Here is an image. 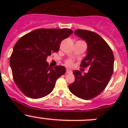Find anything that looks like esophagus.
Here are the masks:
<instances>
[{"mask_svg":"<svg viewBox=\"0 0 128 128\" xmlns=\"http://www.w3.org/2000/svg\"><path fill=\"white\" fill-rule=\"evenodd\" d=\"M72 71L70 70H69V69H67L66 70V74H70L71 73Z\"/></svg>","mask_w":128,"mask_h":128,"instance_id":"1","label":"esophagus"}]
</instances>
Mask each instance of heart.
I'll use <instances>...</instances> for the list:
<instances>
[{
  "label": "heart",
  "mask_w": 128,
  "mask_h": 128,
  "mask_svg": "<svg viewBox=\"0 0 128 128\" xmlns=\"http://www.w3.org/2000/svg\"><path fill=\"white\" fill-rule=\"evenodd\" d=\"M66 64L67 66H71L72 65V60L71 59H68L66 61Z\"/></svg>",
  "instance_id": "b5f03b06"
}]
</instances>
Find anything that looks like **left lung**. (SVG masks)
Listing matches in <instances>:
<instances>
[{"label": "left lung", "instance_id": "obj_1", "mask_svg": "<svg viewBox=\"0 0 128 128\" xmlns=\"http://www.w3.org/2000/svg\"><path fill=\"white\" fill-rule=\"evenodd\" d=\"M74 34L87 43V56L80 66L89 67V70L84 75L80 70H74L75 81L69 85V89L77 97L90 100L101 94L109 83L114 69V55L109 45L97 33L78 29Z\"/></svg>", "mask_w": 128, "mask_h": 128}]
</instances>
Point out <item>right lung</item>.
Instances as JSON below:
<instances>
[{"mask_svg":"<svg viewBox=\"0 0 128 128\" xmlns=\"http://www.w3.org/2000/svg\"><path fill=\"white\" fill-rule=\"evenodd\" d=\"M72 33L68 28H41L18 40L10 64L14 81L24 95L37 99L53 90L57 79L66 73V68L62 66L51 68L46 59L58 52L61 41Z\"/></svg>","mask_w":128,"mask_h":128,"instance_id":"obj_1","label":"right lung"}]
</instances>
